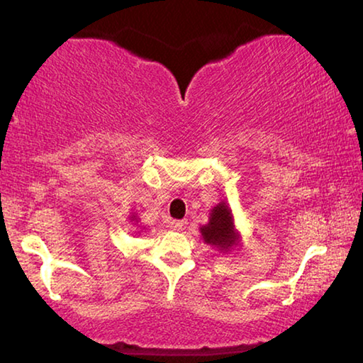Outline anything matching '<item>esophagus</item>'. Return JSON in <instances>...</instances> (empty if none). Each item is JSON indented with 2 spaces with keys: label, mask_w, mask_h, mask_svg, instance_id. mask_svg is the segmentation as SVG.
I'll return each instance as SVG.
<instances>
[{
  "label": "esophagus",
  "mask_w": 363,
  "mask_h": 363,
  "mask_svg": "<svg viewBox=\"0 0 363 363\" xmlns=\"http://www.w3.org/2000/svg\"><path fill=\"white\" fill-rule=\"evenodd\" d=\"M169 227L171 229H174V230H184L187 227V220H179V219H173L169 223Z\"/></svg>",
  "instance_id": "obj_1"
}]
</instances>
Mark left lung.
<instances>
[{"instance_id":"obj_1","label":"left lung","mask_w":363,"mask_h":363,"mask_svg":"<svg viewBox=\"0 0 363 363\" xmlns=\"http://www.w3.org/2000/svg\"><path fill=\"white\" fill-rule=\"evenodd\" d=\"M205 242L214 245L219 250H229L237 240L233 230L232 213L225 203H219L213 208L210 223L200 229Z\"/></svg>"}]
</instances>
